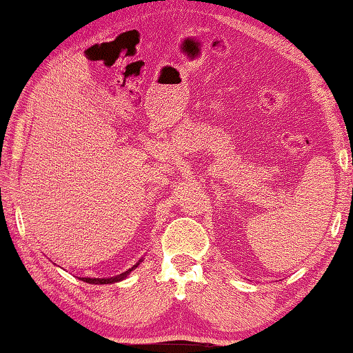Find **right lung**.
I'll list each match as a JSON object with an SVG mask.
<instances>
[{"label":"right lung","mask_w":353,"mask_h":353,"mask_svg":"<svg viewBox=\"0 0 353 353\" xmlns=\"http://www.w3.org/2000/svg\"><path fill=\"white\" fill-rule=\"evenodd\" d=\"M139 262L132 268H130V270H128V272L121 273V274H117V276H114V278H108V279H105V278L103 279H100V278H81V281H83V283H89V284H112V283H119V281L125 279L128 274H130L134 270V268L139 265Z\"/></svg>","instance_id":"right-lung-1"}]
</instances>
